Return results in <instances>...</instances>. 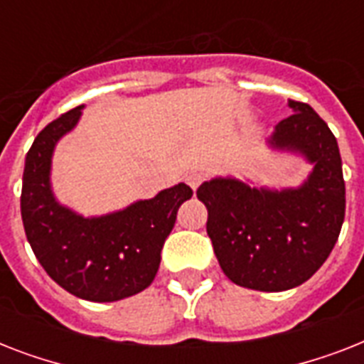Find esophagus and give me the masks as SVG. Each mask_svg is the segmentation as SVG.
Segmentation results:
<instances>
[{
  "mask_svg": "<svg viewBox=\"0 0 364 364\" xmlns=\"http://www.w3.org/2000/svg\"><path fill=\"white\" fill-rule=\"evenodd\" d=\"M185 181L188 183V187L193 188V191H196V188L200 187V183L204 181V173H202V171H191V173H187V177H185Z\"/></svg>",
  "mask_w": 364,
  "mask_h": 364,
  "instance_id": "34e87169",
  "label": "esophagus"
}]
</instances>
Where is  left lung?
<instances>
[{
	"mask_svg": "<svg viewBox=\"0 0 364 364\" xmlns=\"http://www.w3.org/2000/svg\"><path fill=\"white\" fill-rule=\"evenodd\" d=\"M289 107L294 113L276 126L268 143L314 164L300 187L257 188L215 177L196 191L208 208L205 228L225 276L266 293L308 282L333 251L346 215L336 137L308 104L291 100Z\"/></svg>",
	"mask_w": 364,
	"mask_h": 364,
	"instance_id": "left-lung-1",
	"label": "left lung"
}]
</instances>
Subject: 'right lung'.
<instances>
[{
  "mask_svg": "<svg viewBox=\"0 0 364 364\" xmlns=\"http://www.w3.org/2000/svg\"><path fill=\"white\" fill-rule=\"evenodd\" d=\"M82 105L47 124L26 154L20 211L26 238L48 276L68 293L115 302L153 283L160 251L193 188L179 183L115 213L82 217L58 204L50 188L56 143L75 128Z\"/></svg>",
  "mask_w": 364,
  "mask_h": 364,
  "instance_id": "obj_1",
  "label": "right lung"
}]
</instances>
